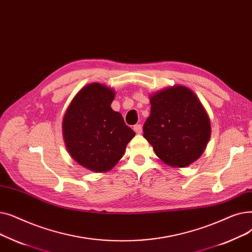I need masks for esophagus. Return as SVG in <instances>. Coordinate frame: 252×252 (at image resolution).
Returning <instances> with one entry per match:
<instances>
[{
  "label": "esophagus",
  "mask_w": 252,
  "mask_h": 252,
  "mask_svg": "<svg viewBox=\"0 0 252 252\" xmlns=\"http://www.w3.org/2000/svg\"><path fill=\"white\" fill-rule=\"evenodd\" d=\"M133 130L135 131V132H136L137 134H140V133L142 132V125H141V124H136V125H134Z\"/></svg>",
  "instance_id": "esophagus-1"
}]
</instances>
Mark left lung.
Masks as SVG:
<instances>
[{
  "mask_svg": "<svg viewBox=\"0 0 252 252\" xmlns=\"http://www.w3.org/2000/svg\"><path fill=\"white\" fill-rule=\"evenodd\" d=\"M151 115L143 137L166 164L186 167L204 152L210 137V121L198 97L187 87L164 89L151 97Z\"/></svg>",
  "mask_w": 252,
  "mask_h": 252,
  "instance_id": "8db88e82",
  "label": "left lung"
}]
</instances>
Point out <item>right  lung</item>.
<instances>
[{"mask_svg":"<svg viewBox=\"0 0 252 252\" xmlns=\"http://www.w3.org/2000/svg\"><path fill=\"white\" fill-rule=\"evenodd\" d=\"M114 97L112 89L98 83L90 84L76 95L63 118L68 153L80 165L94 172L112 169L135 135L122 115L112 110Z\"/></svg>","mask_w":252,"mask_h":252,"instance_id":"add662e5","label":"right lung"}]
</instances>
